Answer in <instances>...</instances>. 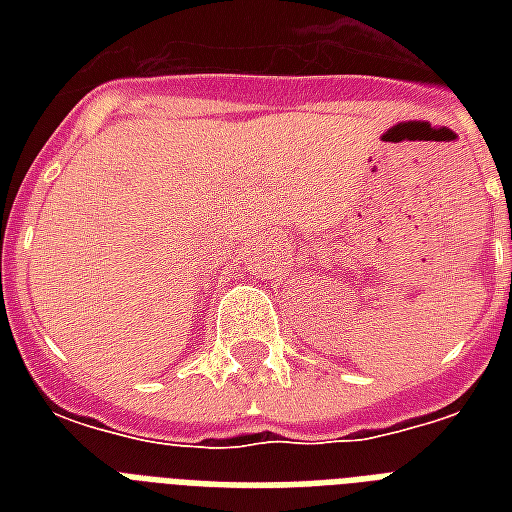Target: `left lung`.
Wrapping results in <instances>:
<instances>
[{
    "label": "left lung",
    "instance_id": "obj_1",
    "mask_svg": "<svg viewBox=\"0 0 512 512\" xmlns=\"http://www.w3.org/2000/svg\"><path fill=\"white\" fill-rule=\"evenodd\" d=\"M510 239H512V233H510Z\"/></svg>",
    "mask_w": 512,
    "mask_h": 512
}]
</instances>
